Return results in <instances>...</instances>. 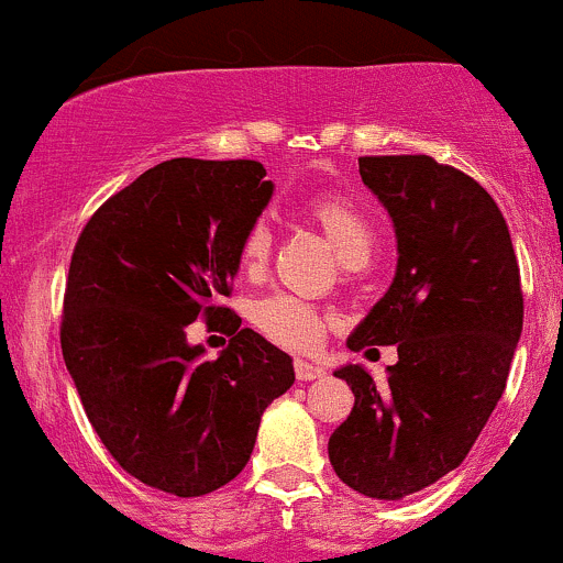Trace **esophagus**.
<instances>
[{
  "label": "esophagus",
  "instance_id": "34e87169",
  "mask_svg": "<svg viewBox=\"0 0 563 563\" xmlns=\"http://www.w3.org/2000/svg\"><path fill=\"white\" fill-rule=\"evenodd\" d=\"M295 377H298L300 383L320 380V377H325V369H322L320 364H314V361L298 358V361H295Z\"/></svg>",
  "mask_w": 563,
  "mask_h": 563
}]
</instances>
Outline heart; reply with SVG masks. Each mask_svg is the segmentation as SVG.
Here are the masks:
<instances>
[{"label":"heart","instance_id":"1","mask_svg":"<svg viewBox=\"0 0 563 563\" xmlns=\"http://www.w3.org/2000/svg\"><path fill=\"white\" fill-rule=\"evenodd\" d=\"M309 219L320 227L322 235L333 246L347 268H361L375 249V230L369 219L344 197H320L309 205ZM271 232L265 224H254L243 235L241 268L246 274H260L268 263ZM252 322L289 350H309L320 342L325 331V314L306 300L289 292H271L252 306Z\"/></svg>","mask_w":563,"mask_h":563}]
</instances>
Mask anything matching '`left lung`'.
<instances>
[{
	"label": "left lung",
	"mask_w": 563,
	"mask_h": 563,
	"mask_svg": "<svg viewBox=\"0 0 563 563\" xmlns=\"http://www.w3.org/2000/svg\"><path fill=\"white\" fill-rule=\"evenodd\" d=\"M358 172L399 257L347 347L397 344L399 361L383 383L361 364L333 372L355 405L328 457L355 493L399 500L457 468L493 416L522 333L520 268L504 213L465 172L430 155H372Z\"/></svg>",
	"instance_id": "obj_1"
}]
</instances>
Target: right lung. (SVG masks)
<instances>
[{
  "label": "right lung",
  "instance_id": "right-lung-1",
  "mask_svg": "<svg viewBox=\"0 0 563 563\" xmlns=\"http://www.w3.org/2000/svg\"><path fill=\"white\" fill-rule=\"evenodd\" d=\"M274 197L257 161L172 158L106 199L70 260L59 342L92 430L122 471L194 498L246 468L292 358L221 306L243 235ZM230 332L203 358L185 328Z\"/></svg>",
  "mask_w": 563,
  "mask_h": 563
}]
</instances>
